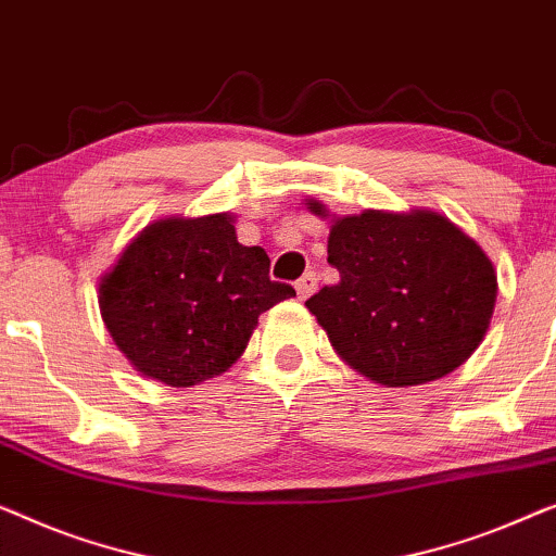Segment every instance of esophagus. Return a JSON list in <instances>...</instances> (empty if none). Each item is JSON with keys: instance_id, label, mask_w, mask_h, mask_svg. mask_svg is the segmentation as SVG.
<instances>
[{"instance_id": "34e87169", "label": "esophagus", "mask_w": 556, "mask_h": 556, "mask_svg": "<svg viewBox=\"0 0 556 556\" xmlns=\"http://www.w3.org/2000/svg\"><path fill=\"white\" fill-rule=\"evenodd\" d=\"M316 283H318L316 273H303V276L295 280L298 298H301V301H305V298H308L313 291H316Z\"/></svg>"}]
</instances>
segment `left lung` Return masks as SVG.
Listing matches in <instances>:
<instances>
[{
	"instance_id": "left-lung-1",
	"label": "left lung",
	"mask_w": 556,
	"mask_h": 556,
	"mask_svg": "<svg viewBox=\"0 0 556 556\" xmlns=\"http://www.w3.org/2000/svg\"><path fill=\"white\" fill-rule=\"evenodd\" d=\"M308 211L328 218L320 200ZM336 286L305 301L333 351L386 389L452 374L484 341L496 305V270L477 240L446 215L364 211L331 218Z\"/></svg>"
}]
</instances>
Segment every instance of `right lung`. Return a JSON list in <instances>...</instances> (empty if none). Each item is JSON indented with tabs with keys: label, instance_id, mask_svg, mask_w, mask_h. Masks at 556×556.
I'll use <instances>...</instances> for the list:
<instances>
[{
	"label": "right lung",
	"instance_id": "obj_1",
	"mask_svg": "<svg viewBox=\"0 0 556 556\" xmlns=\"http://www.w3.org/2000/svg\"><path fill=\"white\" fill-rule=\"evenodd\" d=\"M261 245H240L236 215H170L144 225L100 278L112 341L144 378L188 389L243 356L261 313L293 298Z\"/></svg>",
	"mask_w": 556,
	"mask_h": 556
}]
</instances>
